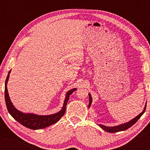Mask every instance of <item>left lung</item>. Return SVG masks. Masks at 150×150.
<instances>
[{"label":"left lung","mask_w":150,"mask_h":150,"mask_svg":"<svg viewBox=\"0 0 150 150\" xmlns=\"http://www.w3.org/2000/svg\"><path fill=\"white\" fill-rule=\"evenodd\" d=\"M89 97H90V103H89L88 107L90 108V106H91V102H92V98L91 97L90 94H89ZM146 108V105L144 110H143V111L141 114L139 115L137 117H136L135 118H134V119H132V120L129 121V122H127V123L121 124V125H119V126H113V127H108V126H104V125H101V124H99L98 126H99L102 129H104V131L108 132L109 133H115V132H121V131H124V130L129 128L130 127L132 126L133 124L137 122V121L140 119V118H141V117L143 113L145 112Z\"/></svg>","instance_id":"obj_1"}]
</instances>
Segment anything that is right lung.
<instances>
[{
  "instance_id": "obj_1",
  "label": "right lung",
  "mask_w": 150,
  "mask_h": 150,
  "mask_svg": "<svg viewBox=\"0 0 150 150\" xmlns=\"http://www.w3.org/2000/svg\"><path fill=\"white\" fill-rule=\"evenodd\" d=\"M10 71L11 70L9 71L7 78H6L4 90L6 104L9 114H10L17 122L21 124L22 125L28 128L32 129H42L44 128H46V127L52 125V124L56 123L57 122H58L60 119V118H61L65 113L66 105L67 103H68L70 95H71L75 90H77V89L73 88L72 90H69L68 93H66V97L65 98L64 103L62 109L58 113L53 115H34L31 113H24L16 109L11 103L10 99H9L8 92L7 90V82L8 81Z\"/></svg>"
}]
</instances>
